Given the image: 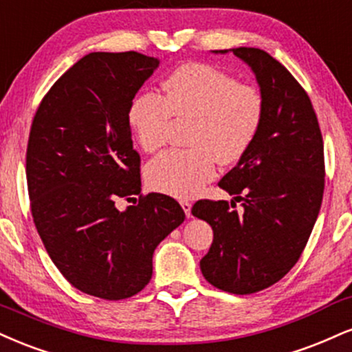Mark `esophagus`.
<instances>
[{"instance_id": "obj_1", "label": "esophagus", "mask_w": 352, "mask_h": 352, "mask_svg": "<svg viewBox=\"0 0 352 352\" xmlns=\"http://www.w3.org/2000/svg\"><path fill=\"white\" fill-rule=\"evenodd\" d=\"M180 205H182V208H184L185 214H187L188 218L192 217V203H190L188 200H182V201H180Z\"/></svg>"}]
</instances>
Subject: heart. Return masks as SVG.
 Returning a JSON list of instances; mask_svg holds the SVG:
<instances>
[{
  "instance_id": "obj_1",
  "label": "heart",
  "mask_w": 352,
  "mask_h": 352,
  "mask_svg": "<svg viewBox=\"0 0 352 352\" xmlns=\"http://www.w3.org/2000/svg\"><path fill=\"white\" fill-rule=\"evenodd\" d=\"M265 103L256 87L206 63H185L164 82V96L141 93L131 101L129 126L147 154L168 141L172 118L192 121L188 151H170L146 167L147 185L175 198L195 197L217 175V160L236 164L248 154L264 121Z\"/></svg>"
}]
</instances>
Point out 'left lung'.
Here are the masks:
<instances>
[{"mask_svg": "<svg viewBox=\"0 0 352 352\" xmlns=\"http://www.w3.org/2000/svg\"><path fill=\"white\" fill-rule=\"evenodd\" d=\"M232 54L256 74L265 103L251 149L218 184L243 210H232L234 201L198 200L192 214L213 230L203 277L249 295L277 283L302 256L323 200L324 151L310 96L294 75L265 50Z\"/></svg>", "mask_w": 352, "mask_h": 352, "instance_id": "1", "label": "left lung"}]
</instances>
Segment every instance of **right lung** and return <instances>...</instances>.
Returning <instances> with one entry per match:
<instances>
[{
  "label": "right lung",
  "mask_w": 352,
  "mask_h": 352,
  "mask_svg": "<svg viewBox=\"0 0 352 352\" xmlns=\"http://www.w3.org/2000/svg\"><path fill=\"white\" fill-rule=\"evenodd\" d=\"M157 67L133 50L85 55L42 98L29 133L36 230L63 277L103 300L139 294L155 248L185 219L173 198L141 193V155L131 139V101ZM133 194L138 206L116 208L118 197Z\"/></svg>",
  "instance_id": "add662e5"
}]
</instances>
